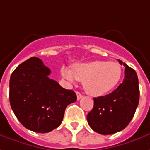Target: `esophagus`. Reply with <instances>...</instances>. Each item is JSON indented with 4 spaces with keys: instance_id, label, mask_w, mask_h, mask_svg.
Masks as SVG:
<instances>
[{
    "instance_id": "obj_1",
    "label": "esophagus",
    "mask_w": 150,
    "mask_h": 150,
    "mask_svg": "<svg viewBox=\"0 0 150 150\" xmlns=\"http://www.w3.org/2000/svg\"><path fill=\"white\" fill-rule=\"evenodd\" d=\"M76 94H77V99H78V100H79V99L83 97V95H82L79 92H76Z\"/></svg>"
}]
</instances>
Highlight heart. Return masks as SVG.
Instances as JSON below:
<instances>
[{"label":"heart","instance_id":"heart-1","mask_svg":"<svg viewBox=\"0 0 150 150\" xmlns=\"http://www.w3.org/2000/svg\"><path fill=\"white\" fill-rule=\"evenodd\" d=\"M62 75L67 80L83 82L84 90L92 96H102L113 89L122 76V67L117 62L93 61L62 67Z\"/></svg>","mask_w":150,"mask_h":150}]
</instances>
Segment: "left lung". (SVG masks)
<instances>
[{
    "label": "left lung",
    "instance_id": "1",
    "mask_svg": "<svg viewBox=\"0 0 150 150\" xmlns=\"http://www.w3.org/2000/svg\"><path fill=\"white\" fill-rule=\"evenodd\" d=\"M125 77L113 92L93 98L94 105L87 115L89 126L101 135H112L125 129L135 115L139 99L137 74L126 63Z\"/></svg>",
    "mask_w": 150,
    "mask_h": 150
}]
</instances>
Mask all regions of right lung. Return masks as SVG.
<instances>
[{
    "label": "right lung",
    "instance_id": "obj_1",
    "mask_svg": "<svg viewBox=\"0 0 150 150\" xmlns=\"http://www.w3.org/2000/svg\"><path fill=\"white\" fill-rule=\"evenodd\" d=\"M50 74L42 61L33 57L18 66L10 79L11 108L25 128L38 133L57 128L66 108L77 99L73 90L62 88Z\"/></svg>",
    "mask_w": 150,
    "mask_h": 150
}]
</instances>
